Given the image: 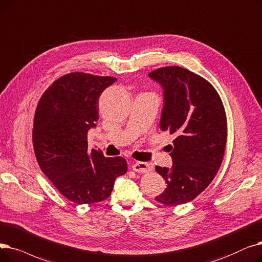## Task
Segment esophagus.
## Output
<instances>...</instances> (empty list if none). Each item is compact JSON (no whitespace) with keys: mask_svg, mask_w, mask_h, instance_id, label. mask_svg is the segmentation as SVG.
Masks as SVG:
<instances>
[{"mask_svg":"<svg viewBox=\"0 0 262 262\" xmlns=\"http://www.w3.org/2000/svg\"><path fill=\"white\" fill-rule=\"evenodd\" d=\"M132 168L134 171L138 172H148L154 169V166L150 163H147V162H136L133 164Z\"/></svg>","mask_w":262,"mask_h":262,"instance_id":"34e87169","label":"esophagus"}]
</instances>
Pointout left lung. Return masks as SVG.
I'll use <instances>...</instances> for the list:
<instances>
[{
    "instance_id": "8db88e82",
    "label": "left lung",
    "mask_w": 262,
    "mask_h": 262,
    "mask_svg": "<svg viewBox=\"0 0 262 262\" xmlns=\"http://www.w3.org/2000/svg\"><path fill=\"white\" fill-rule=\"evenodd\" d=\"M164 90L160 126L173 134L168 145L171 168L156 166L166 189L156 201L166 206L186 204L213 180L227 143V118L222 99L209 81L178 66L161 67L149 73Z\"/></svg>"
}]
</instances>
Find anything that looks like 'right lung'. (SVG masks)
<instances>
[{"label": "right lung", "instance_id": "add662e5", "mask_svg": "<svg viewBox=\"0 0 262 262\" xmlns=\"http://www.w3.org/2000/svg\"><path fill=\"white\" fill-rule=\"evenodd\" d=\"M114 77L70 72L55 80L37 104L33 146L39 167L57 191L78 205L102 202L127 172L122 157L89 149L87 132L99 118L98 100Z\"/></svg>", "mask_w": 262, "mask_h": 262}]
</instances>
